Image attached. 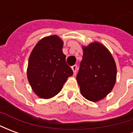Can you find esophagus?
<instances>
[{"instance_id":"1","label":"esophagus","mask_w":133,"mask_h":133,"mask_svg":"<svg viewBox=\"0 0 133 133\" xmlns=\"http://www.w3.org/2000/svg\"><path fill=\"white\" fill-rule=\"evenodd\" d=\"M77 68H77V65H76L72 66V71H73L74 75H75V73H76V72H77Z\"/></svg>"}]
</instances>
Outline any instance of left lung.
<instances>
[{"label": "left lung", "mask_w": 133, "mask_h": 133, "mask_svg": "<svg viewBox=\"0 0 133 133\" xmlns=\"http://www.w3.org/2000/svg\"><path fill=\"white\" fill-rule=\"evenodd\" d=\"M83 56L76 77L82 95L97 102L111 92L117 68L111 53L103 45L94 42L83 47Z\"/></svg>", "instance_id": "1"}]
</instances>
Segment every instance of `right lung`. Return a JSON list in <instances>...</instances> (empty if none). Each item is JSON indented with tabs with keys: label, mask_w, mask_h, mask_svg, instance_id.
Returning a JSON list of instances; mask_svg holds the SVG:
<instances>
[{
	"label": "right lung",
	"mask_w": 133,
	"mask_h": 133,
	"mask_svg": "<svg viewBox=\"0 0 133 133\" xmlns=\"http://www.w3.org/2000/svg\"><path fill=\"white\" fill-rule=\"evenodd\" d=\"M63 42L55 35L41 39L30 53L27 77L30 86L41 98L54 97L73 74L63 52Z\"/></svg>",
	"instance_id": "obj_1"
}]
</instances>
